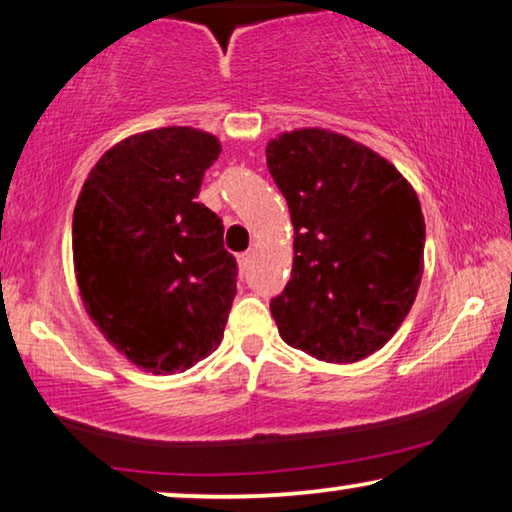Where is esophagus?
Here are the masks:
<instances>
[{
	"instance_id": "1",
	"label": "esophagus",
	"mask_w": 512,
	"mask_h": 512,
	"mask_svg": "<svg viewBox=\"0 0 512 512\" xmlns=\"http://www.w3.org/2000/svg\"><path fill=\"white\" fill-rule=\"evenodd\" d=\"M251 258H254V251H244V254H237V263H240V270H242V272L249 268Z\"/></svg>"
}]
</instances>
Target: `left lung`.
<instances>
[{"mask_svg": "<svg viewBox=\"0 0 512 512\" xmlns=\"http://www.w3.org/2000/svg\"><path fill=\"white\" fill-rule=\"evenodd\" d=\"M289 205L293 270L270 300L286 345L354 363L387 345L424 272L417 193L389 160L331 130L284 132L265 149Z\"/></svg>", "mask_w": 512, "mask_h": 512, "instance_id": "left-lung-1", "label": "left lung"}]
</instances>
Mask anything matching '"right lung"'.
<instances>
[{
	"label": "right lung",
	"mask_w": 512,
	"mask_h": 512,
	"mask_svg": "<svg viewBox=\"0 0 512 512\" xmlns=\"http://www.w3.org/2000/svg\"><path fill=\"white\" fill-rule=\"evenodd\" d=\"M221 144L158 128L97 160L74 207V270L104 338L146 373L186 370L221 345L237 293L223 221L198 202Z\"/></svg>",
	"instance_id": "add662e5"
}]
</instances>
